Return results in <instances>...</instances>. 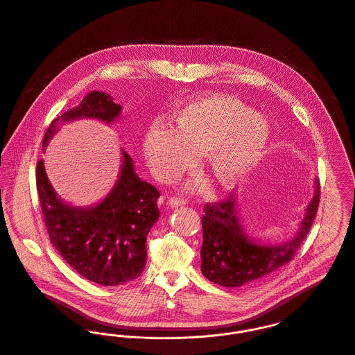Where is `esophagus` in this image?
<instances>
[{
  "mask_svg": "<svg viewBox=\"0 0 355 355\" xmlns=\"http://www.w3.org/2000/svg\"><path fill=\"white\" fill-rule=\"evenodd\" d=\"M184 205H185V200L181 199V198H170V199L167 200V206L171 207V209H177V207L184 206Z\"/></svg>",
  "mask_w": 355,
  "mask_h": 355,
  "instance_id": "obj_1",
  "label": "esophagus"
}]
</instances>
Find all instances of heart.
Returning a JSON list of instances; mask_svg holds the SVG:
<instances>
[{
	"instance_id": "b5f03b06",
	"label": "heart",
	"mask_w": 355,
	"mask_h": 355,
	"mask_svg": "<svg viewBox=\"0 0 355 355\" xmlns=\"http://www.w3.org/2000/svg\"><path fill=\"white\" fill-rule=\"evenodd\" d=\"M270 125L261 114L230 96L211 94L178 111L175 128L152 126L144 139V155L153 174L164 181L192 167L207 153L214 180L230 189L241 184L262 159Z\"/></svg>"
}]
</instances>
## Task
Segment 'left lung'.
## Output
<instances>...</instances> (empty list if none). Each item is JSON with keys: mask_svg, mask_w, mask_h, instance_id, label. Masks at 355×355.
Returning <instances> with one entry per match:
<instances>
[{"mask_svg": "<svg viewBox=\"0 0 355 355\" xmlns=\"http://www.w3.org/2000/svg\"><path fill=\"white\" fill-rule=\"evenodd\" d=\"M236 200L232 192L223 202L207 203L202 218V273L210 282L227 288L262 283L293 259L318 210L320 180L314 181V196L297 232L282 244H261L252 240L241 225Z\"/></svg>", "mask_w": 355, "mask_h": 355, "instance_id": "8db88e82", "label": "left lung"}]
</instances>
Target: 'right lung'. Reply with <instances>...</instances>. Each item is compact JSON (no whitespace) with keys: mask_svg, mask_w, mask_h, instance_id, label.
I'll return each mask as SVG.
<instances>
[{"mask_svg":"<svg viewBox=\"0 0 355 355\" xmlns=\"http://www.w3.org/2000/svg\"><path fill=\"white\" fill-rule=\"evenodd\" d=\"M104 92H90L79 105L56 118L48 128L42 148L59 130V122L82 118L115 122L122 105ZM122 167L111 192L89 207L64 203L37 164V191L51 243L82 277L100 285H121L137 279L146 263V236L159 218V191L142 181L132 157L122 149Z\"/></svg>","mask_w":355,"mask_h":355,"instance_id":"add662e5","label":"right lung"}]
</instances>
